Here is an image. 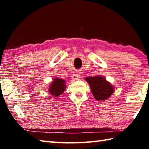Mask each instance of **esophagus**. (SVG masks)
Wrapping results in <instances>:
<instances>
[{"mask_svg":"<svg viewBox=\"0 0 149 149\" xmlns=\"http://www.w3.org/2000/svg\"><path fill=\"white\" fill-rule=\"evenodd\" d=\"M80 77H81V76H80L79 74H73V75H72V79H74V80H78V79H79Z\"/></svg>","mask_w":149,"mask_h":149,"instance_id":"1","label":"esophagus"}]
</instances>
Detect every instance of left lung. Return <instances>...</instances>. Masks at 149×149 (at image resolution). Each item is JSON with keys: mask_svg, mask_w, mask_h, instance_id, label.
Listing matches in <instances>:
<instances>
[{"mask_svg": "<svg viewBox=\"0 0 149 149\" xmlns=\"http://www.w3.org/2000/svg\"><path fill=\"white\" fill-rule=\"evenodd\" d=\"M85 80L89 84L92 94L97 100L108 99L114 91L113 85L102 76L96 75L94 77H87Z\"/></svg>", "mask_w": 149, "mask_h": 149, "instance_id": "8db88e82", "label": "left lung"}]
</instances>
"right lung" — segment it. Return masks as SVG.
<instances>
[{"mask_svg":"<svg viewBox=\"0 0 149 149\" xmlns=\"http://www.w3.org/2000/svg\"><path fill=\"white\" fill-rule=\"evenodd\" d=\"M65 88V80L55 77L52 84L50 85L49 92L53 97H58L64 93Z\"/></svg>","mask_w":149,"mask_h":149,"instance_id":"add662e5","label":"right lung"}]
</instances>
